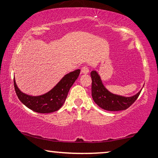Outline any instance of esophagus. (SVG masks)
I'll use <instances>...</instances> for the list:
<instances>
[{
    "label": "esophagus",
    "instance_id": "34e87169",
    "mask_svg": "<svg viewBox=\"0 0 158 158\" xmlns=\"http://www.w3.org/2000/svg\"><path fill=\"white\" fill-rule=\"evenodd\" d=\"M81 73L82 74H88L89 73V68H88V66H83L81 68Z\"/></svg>",
    "mask_w": 158,
    "mask_h": 158
}]
</instances>
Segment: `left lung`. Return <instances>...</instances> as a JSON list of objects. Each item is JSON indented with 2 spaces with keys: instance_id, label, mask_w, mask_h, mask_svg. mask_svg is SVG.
Wrapping results in <instances>:
<instances>
[{
  "instance_id": "left-lung-1",
  "label": "left lung",
  "mask_w": 158,
  "mask_h": 158,
  "mask_svg": "<svg viewBox=\"0 0 158 158\" xmlns=\"http://www.w3.org/2000/svg\"><path fill=\"white\" fill-rule=\"evenodd\" d=\"M90 76L92 79V97L94 102L104 110L110 111L126 110L135 102L141 92L140 90L138 93L130 97L114 94L105 88L101 78L97 71H91Z\"/></svg>"
}]
</instances>
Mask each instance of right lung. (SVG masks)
<instances>
[{
    "label": "right lung",
    "mask_w": 158,
    "mask_h": 158,
    "mask_svg": "<svg viewBox=\"0 0 158 158\" xmlns=\"http://www.w3.org/2000/svg\"><path fill=\"white\" fill-rule=\"evenodd\" d=\"M80 70L78 69L66 74L50 91L37 97H32L22 93L18 88L14 79L15 93L20 101L33 111L41 114L52 113L58 110L63 106L69 90L77 79Z\"/></svg>",
    "instance_id": "add662e5"
}]
</instances>
